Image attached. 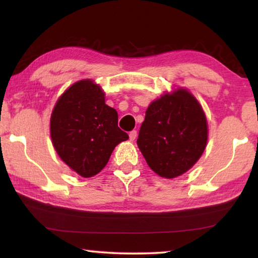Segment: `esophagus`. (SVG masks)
I'll return each instance as SVG.
<instances>
[{
	"instance_id": "1",
	"label": "esophagus",
	"mask_w": 258,
	"mask_h": 258,
	"mask_svg": "<svg viewBox=\"0 0 258 258\" xmlns=\"http://www.w3.org/2000/svg\"><path fill=\"white\" fill-rule=\"evenodd\" d=\"M137 135H138V132H137V131H135V130L131 131L130 134H128V137H130V140H131V141H134V140L137 139Z\"/></svg>"
}]
</instances>
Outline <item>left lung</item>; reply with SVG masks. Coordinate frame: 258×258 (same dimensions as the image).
Masks as SVG:
<instances>
[{
	"label": "left lung",
	"mask_w": 258,
	"mask_h": 258,
	"mask_svg": "<svg viewBox=\"0 0 258 258\" xmlns=\"http://www.w3.org/2000/svg\"><path fill=\"white\" fill-rule=\"evenodd\" d=\"M137 143L152 171L166 178L176 177L203 155L206 116L187 91L165 94L148 107Z\"/></svg>",
	"instance_id": "8db88e82"
}]
</instances>
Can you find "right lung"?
I'll return each instance as SVG.
<instances>
[{"label": "right lung", "instance_id": "right-lung-1", "mask_svg": "<svg viewBox=\"0 0 258 258\" xmlns=\"http://www.w3.org/2000/svg\"><path fill=\"white\" fill-rule=\"evenodd\" d=\"M51 139L60 158L83 177L98 174L112 150L128 135L118 127L115 109L92 81L75 83L61 95L52 111Z\"/></svg>", "mask_w": 258, "mask_h": 258}]
</instances>
